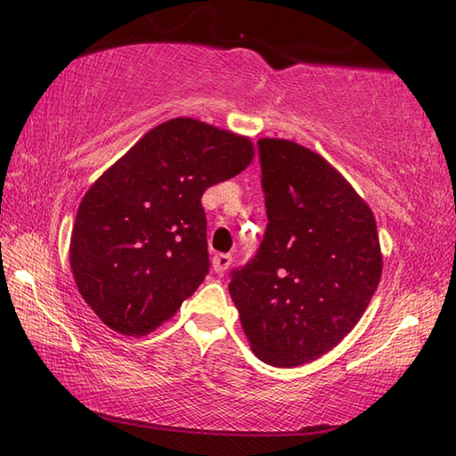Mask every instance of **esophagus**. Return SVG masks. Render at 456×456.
<instances>
[{
  "label": "esophagus",
  "instance_id": "1",
  "mask_svg": "<svg viewBox=\"0 0 456 456\" xmlns=\"http://www.w3.org/2000/svg\"><path fill=\"white\" fill-rule=\"evenodd\" d=\"M231 264H233V257H231L229 253H217V256L213 257V269H215V273H219V275L225 273Z\"/></svg>",
  "mask_w": 456,
  "mask_h": 456
}]
</instances>
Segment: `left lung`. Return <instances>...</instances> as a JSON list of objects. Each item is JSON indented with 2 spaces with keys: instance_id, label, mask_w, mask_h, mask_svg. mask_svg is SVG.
<instances>
[{
  "instance_id": "8db88e82",
  "label": "left lung",
  "mask_w": 456,
  "mask_h": 456,
  "mask_svg": "<svg viewBox=\"0 0 456 456\" xmlns=\"http://www.w3.org/2000/svg\"><path fill=\"white\" fill-rule=\"evenodd\" d=\"M267 229L229 293L251 350L291 368L323 356L356 326L382 275L376 219L326 159L261 138Z\"/></svg>"
}]
</instances>
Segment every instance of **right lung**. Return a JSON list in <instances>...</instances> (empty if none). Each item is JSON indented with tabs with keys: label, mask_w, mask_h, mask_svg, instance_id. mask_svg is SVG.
<instances>
[{
	"label": "right lung",
	"mask_w": 456,
	"mask_h": 456,
	"mask_svg": "<svg viewBox=\"0 0 456 456\" xmlns=\"http://www.w3.org/2000/svg\"><path fill=\"white\" fill-rule=\"evenodd\" d=\"M251 160L249 138L173 118L92 184L76 213L70 267L108 328L144 336L195 293L209 273L200 197Z\"/></svg>",
	"instance_id": "right-lung-1"
}]
</instances>
